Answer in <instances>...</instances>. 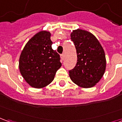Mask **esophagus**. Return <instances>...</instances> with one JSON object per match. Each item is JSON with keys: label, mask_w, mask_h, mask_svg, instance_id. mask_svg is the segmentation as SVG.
<instances>
[{"label": "esophagus", "mask_w": 122, "mask_h": 122, "mask_svg": "<svg viewBox=\"0 0 122 122\" xmlns=\"http://www.w3.org/2000/svg\"><path fill=\"white\" fill-rule=\"evenodd\" d=\"M61 59H62V60H64V59H65V54H64V53L61 54Z\"/></svg>", "instance_id": "34e87169"}]
</instances>
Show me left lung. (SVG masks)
Returning a JSON list of instances; mask_svg holds the SVG:
<instances>
[{
  "mask_svg": "<svg viewBox=\"0 0 122 122\" xmlns=\"http://www.w3.org/2000/svg\"><path fill=\"white\" fill-rule=\"evenodd\" d=\"M71 38L76 50L77 63L69 71V76L75 84L82 88L93 87L105 74V51L97 38L87 30H73Z\"/></svg>",
  "mask_w": 122,
  "mask_h": 122,
  "instance_id": "obj_1",
  "label": "left lung"
}]
</instances>
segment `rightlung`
<instances>
[{"label":"right lung","mask_w":122,"mask_h":122,"mask_svg":"<svg viewBox=\"0 0 122 122\" xmlns=\"http://www.w3.org/2000/svg\"><path fill=\"white\" fill-rule=\"evenodd\" d=\"M51 33L41 30L25 44L19 60L20 73L26 82L35 88L50 84L61 66L60 56L51 48Z\"/></svg>","instance_id":"obj_1"}]
</instances>
